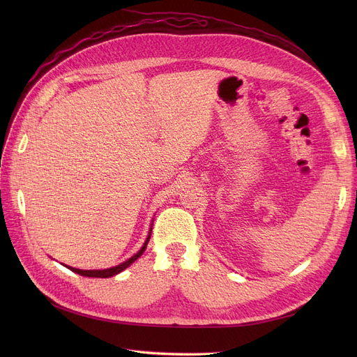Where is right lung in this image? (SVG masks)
<instances>
[{"mask_svg": "<svg viewBox=\"0 0 357 357\" xmlns=\"http://www.w3.org/2000/svg\"><path fill=\"white\" fill-rule=\"evenodd\" d=\"M152 227H153V222L150 224V229H149V234H147V237H146V240H144V243H143V246H142V249L136 253V255H133L131 256L130 259H127L126 261H123V264H120V265H117V266H112V268H108V269H96V271H84V269H77V268H72V266H66L68 269H70L72 272H75V273H78V275H81V276H88V278H111V276H114V275H117V273H120V272H123L126 268H128L131 264H135V261L144 253V250H146V248H147V243H149V240H150V234H152Z\"/></svg>", "mask_w": 357, "mask_h": 357, "instance_id": "obj_1", "label": "right lung"}]
</instances>
